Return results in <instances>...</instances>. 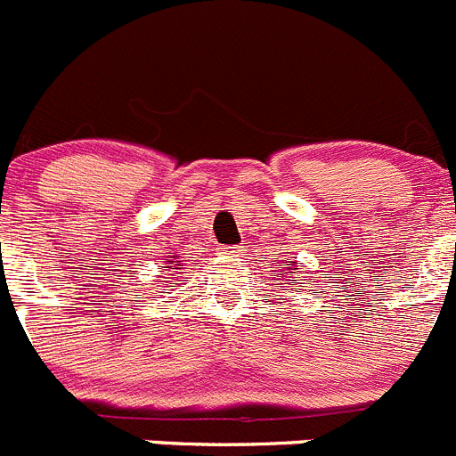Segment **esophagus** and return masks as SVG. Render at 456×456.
Returning <instances> with one entry per match:
<instances>
[{"mask_svg":"<svg viewBox=\"0 0 456 456\" xmlns=\"http://www.w3.org/2000/svg\"><path fill=\"white\" fill-rule=\"evenodd\" d=\"M224 253H225V256H228V257H241V253H244V248H241V246H225Z\"/></svg>","mask_w":456,"mask_h":456,"instance_id":"34e87169","label":"esophagus"}]
</instances>
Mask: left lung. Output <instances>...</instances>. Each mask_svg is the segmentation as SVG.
Listing matches in <instances>:
<instances>
[{
  "label": "left lung",
  "mask_w": 456,
  "mask_h": 456,
  "mask_svg": "<svg viewBox=\"0 0 456 456\" xmlns=\"http://www.w3.org/2000/svg\"><path fill=\"white\" fill-rule=\"evenodd\" d=\"M289 269H291L289 265H282V266H280V273H278V275H285V273H289ZM294 273H298V271H294ZM285 285H287V282H285Z\"/></svg>",
  "instance_id": "1"
}]
</instances>
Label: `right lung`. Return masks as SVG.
<instances>
[{"label":"right lung","instance_id":"add662e5","mask_svg":"<svg viewBox=\"0 0 456 456\" xmlns=\"http://www.w3.org/2000/svg\"><path fill=\"white\" fill-rule=\"evenodd\" d=\"M178 266H181V265H178ZM165 269H169V266H165Z\"/></svg>","mask_w":456,"mask_h":456}]
</instances>
